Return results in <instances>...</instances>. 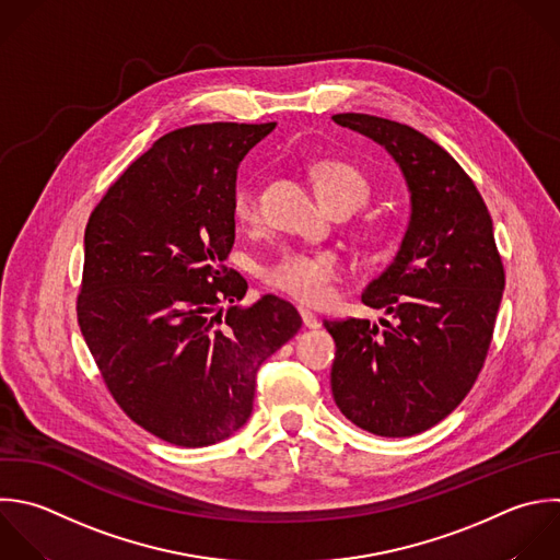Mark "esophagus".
Segmentation results:
<instances>
[{"instance_id": "esophagus-1", "label": "esophagus", "mask_w": 560, "mask_h": 560, "mask_svg": "<svg viewBox=\"0 0 560 560\" xmlns=\"http://www.w3.org/2000/svg\"><path fill=\"white\" fill-rule=\"evenodd\" d=\"M300 315H302V322L306 328H317L319 326V319L315 313H311L308 308H300Z\"/></svg>"}]
</instances>
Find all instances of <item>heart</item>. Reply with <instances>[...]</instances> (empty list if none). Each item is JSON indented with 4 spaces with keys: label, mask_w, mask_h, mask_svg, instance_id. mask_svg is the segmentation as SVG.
<instances>
[{
    "label": "heart",
    "mask_w": 560,
    "mask_h": 560,
    "mask_svg": "<svg viewBox=\"0 0 560 560\" xmlns=\"http://www.w3.org/2000/svg\"><path fill=\"white\" fill-rule=\"evenodd\" d=\"M313 182L319 199L330 210H346L348 214L370 201L372 188L368 177L350 162L326 160L315 166ZM234 219L243 225H256L260 221V197L254 182H241L232 199ZM368 234L378 232L376 225H365ZM267 287L302 302L326 304L335 295V287L341 278V258L335 252H308L284 249L278 258L267 262L260 271Z\"/></svg>",
    "instance_id": "1"
}]
</instances>
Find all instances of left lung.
Listing matches in <instances>:
<instances>
[{
  "instance_id": "8db88e82",
  "label": "left lung",
  "mask_w": 560,
  "mask_h": 560,
  "mask_svg": "<svg viewBox=\"0 0 560 560\" xmlns=\"http://www.w3.org/2000/svg\"><path fill=\"white\" fill-rule=\"evenodd\" d=\"M332 120L398 162L411 190V221L394 262L361 295L389 319L324 322L337 346L330 387L357 427L407 438L446 418L475 385L505 271L479 190L440 144L368 114Z\"/></svg>"
}]
</instances>
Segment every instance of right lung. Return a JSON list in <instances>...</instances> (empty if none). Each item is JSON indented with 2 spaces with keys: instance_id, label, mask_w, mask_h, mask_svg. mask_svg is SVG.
Returning <instances> with one entry per match:
<instances>
[{
  "instance_id": "add662e5",
  "label": "right lung",
  "mask_w": 560,
  "mask_h": 560,
  "mask_svg": "<svg viewBox=\"0 0 560 560\" xmlns=\"http://www.w3.org/2000/svg\"><path fill=\"white\" fill-rule=\"evenodd\" d=\"M273 127L212 122L162 136L88 221L81 332L118 407L177 446L217 444L241 429L260 363L302 326L278 295L236 304L247 280L223 265L234 247L236 171Z\"/></svg>"
}]
</instances>
